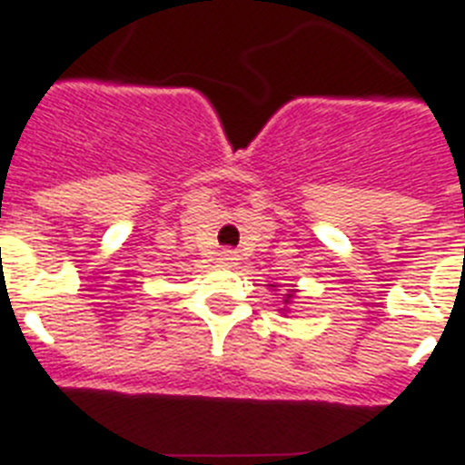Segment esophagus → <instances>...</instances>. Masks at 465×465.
<instances>
[{
    "instance_id": "1",
    "label": "esophagus",
    "mask_w": 465,
    "mask_h": 465,
    "mask_svg": "<svg viewBox=\"0 0 465 465\" xmlns=\"http://www.w3.org/2000/svg\"><path fill=\"white\" fill-rule=\"evenodd\" d=\"M221 261L223 262L235 261V252H232V249H223V252H221Z\"/></svg>"
}]
</instances>
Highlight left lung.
Returning <instances> with one entry per match:
<instances>
[{"label":"left lung","mask_w":465,"mask_h":465,"mask_svg":"<svg viewBox=\"0 0 465 465\" xmlns=\"http://www.w3.org/2000/svg\"><path fill=\"white\" fill-rule=\"evenodd\" d=\"M286 298H293V295H291V293H289V295H286ZM286 302H289V300H286Z\"/></svg>","instance_id":"1"}]
</instances>
